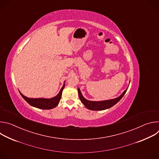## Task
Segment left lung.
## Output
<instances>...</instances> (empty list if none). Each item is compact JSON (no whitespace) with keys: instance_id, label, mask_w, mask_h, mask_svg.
<instances>
[{"instance_id":"8db88e82","label":"left lung","mask_w":159,"mask_h":159,"mask_svg":"<svg viewBox=\"0 0 159 159\" xmlns=\"http://www.w3.org/2000/svg\"><path fill=\"white\" fill-rule=\"evenodd\" d=\"M128 88L119 97H118L115 99L106 100V101H92L87 100L86 99H85L83 97L79 88H78V93H79V98L80 99L81 102L84 104V105L87 109H89L90 110H93V111H101V110H104V109L110 108L114 105H115L117 102H118V101H120V99H121V98L125 94Z\"/></svg>"}]
</instances>
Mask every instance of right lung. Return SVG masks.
<instances>
[{
  "instance_id": "1",
  "label": "right lung",
  "mask_w": 159,
  "mask_h": 159,
  "mask_svg": "<svg viewBox=\"0 0 159 159\" xmlns=\"http://www.w3.org/2000/svg\"><path fill=\"white\" fill-rule=\"evenodd\" d=\"M65 87V82L62 86L59 93L54 98L47 99V98H29L22 94L19 91L21 96L24 98V99L31 106L42 109H50L55 107L59 103L63 89Z\"/></svg>"
}]
</instances>
